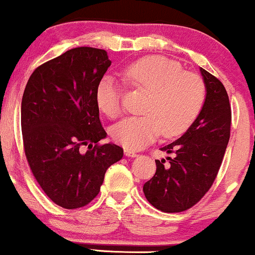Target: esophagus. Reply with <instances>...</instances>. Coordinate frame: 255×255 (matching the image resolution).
<instances>
[{
    "label": "esophagus",
    "instance_id": "obj_1",
    "mask_svg": "<svg viewBox=\"0 0 255 255\" xmlns=\"http://www.w3.org/2000/svg\"><path fill=\"white\" fill-rule=\"evenodd\" d=\"M125 154L128 157H136L137 153L135 151L130 150V148H125Z\"/></svg>",
    "mask_w": 255,
    "mask_h": 255
}]
</instances>
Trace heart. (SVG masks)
Returning a JSON list of instances; mask_svg holds the SVG:
<instances>
[{
	"label": "heart",
	"mask_w": 255,
	"mask_h": 255,
	"mask_svg": "<svg viewBox=\"0 0 255 255\" xmlns=\"http://www.w3.org/2000/svg\"><path fill=\"white\" fill-rule=\"evenodd\" d=\"M122 77L134 86L151 91L144 107L145 115L129 116L111 130L114 140L130 150H139L162 133L170 137L191 127L203 109L206 87L198 74L183 71L177 61L164 56H147L122 69ZM96 101L109 118L121 113V87L114 77L99 81Z\"/></svg>",
	"instance_id": "1"
}]
</instances>
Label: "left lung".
<instances>
[{
	"label": "left lung",
	"instance_id": "left-lung-1",
	"mask_svg": "<svg viewBox=\"0 0 255 255\" xmlns=\"http://www.w3.org/2000/svg\"><path fill=\"white\" fill-rule=\"evenodd\" d=\"M206 98L203 109L180 139L160 150L172 157L156 160V174L144 184L145 197L163 212L191 209L217 177L230 137L231 107L224 85L200 68Z\"/></svg>",
	"mask_w": 255,
	"mask_h": 255
}]
</instances>
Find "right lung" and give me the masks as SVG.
Listing matches in <instances>:
<instances>
[{
	"label": "right lung",
	"mask_w": 255,
	"mask_h": 255,
	"mask_svg": "<svg viewBox=\"0 0 255 255\" xmlns=\"http://www.w3.org/2000/svg\"><path fill=\"white\" fill-rule=\"evenodd\" d=\"M110 64L103 49L79 46L40 64L26 84L21 101L26 159L40 188L63 209L90 204L107 169L124 157L120 146L99 144L107 133L96 90Z\"/></svg>",
	"instance_id": "1"
}]
</instances>
